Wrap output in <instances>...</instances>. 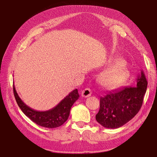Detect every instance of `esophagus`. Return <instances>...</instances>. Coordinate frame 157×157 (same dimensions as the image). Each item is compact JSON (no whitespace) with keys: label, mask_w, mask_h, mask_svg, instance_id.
<instances>
[{"label":"esophagus","mask_w":157,"mask_h":157,"mask_svg":"<svg viewBox=\"0 0 157 157\" xmlns=\"http://www.w3.org/2000/svg\"><path fill=\"white\" fill-rule=\"evenodd\" d=\"M91 94H92V91L90 88H85L84 90L82 92V97L87 98V97H89V96H90Z\"/></svg>","instance_id":"34e87169"}]
</instances>
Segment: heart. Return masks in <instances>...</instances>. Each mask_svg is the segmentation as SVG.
Masks as SVG:
<instances>
[{"label": "heart", "instance_id": "b5f03b06", "mask_svg": "<svg viewBox=\"0 0 157 157\" xmlns=\"http://www.w3.org/2000/svg\"><path fill=\"white\" fill-rule=\"evenodd\" d=\"M105 67L106 68L98 77L102 87L113 90L126 84L130 73L124 61L117 56H112L106 61Z\"/></svg>", "mask_w": 157, "mask_h": 157}]
</instances>
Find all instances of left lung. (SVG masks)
I'll use <instances>...</instances> for the list:
<instances>
[{"mask_svg":"<svg viewBox=\"0 0 157 157\" xmlns=\"http://www.w3.org/2000/svg\"><path fill=\"white\" fill-rule=\"evenodd\" d=\"M147 85L144 71H141L135 87L125 88L101 97L96 121L106 128L116 129L125 125L141 109Z\"/></svg>","mask_w":157,"mask_h":157,"instance_id":"left-lung-1","label":"left lung"}]
</instances>
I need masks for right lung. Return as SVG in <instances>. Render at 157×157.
<instances>
[{
	"label": "right lung",
	"instance_id": "right-lung-1",
	"mask_svg": "<svg viewBox=\"0 0 157 157\" xmlns=\"http://www.w3.org/2000/svg\"><path fill=\"white\" fill-rule=\"evenodd\" d=\"M13 93L19 107L33 122L47 128H55L62 125L67 120L72 105L79 97L77 89L71 92L59 104L51 110L38 111L29 107L19 98L13 85Z\"/></svg>",
	"mask_w": 157,
	"mask_h": 157
}]
</instances>
